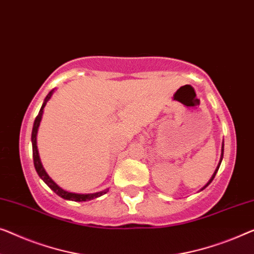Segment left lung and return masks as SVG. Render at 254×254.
<instances>
[{
    "label": "left lung",
    "mask_w": 254,
    "mask_h": 254,
    "mask_svg": "<svg viewBox=\"0 0 254 254\" xmlns=\"http://www.w3.org/2000/svg\"><path fill=\"white\" fill-rule=\"evenodd\" d=\"M222 157H223V143H222V153H221V160H222ZM221 160H220V164H221ZM220 164H219V166H218V168H216V170H215V172H214V174H213V176H212V179L211 180H209V181H208V183H207V185L206 186H205L204 187V188H206V187L209 185V183H211L212 181H213V179H214L215 178V174H216V172H218V170H219V167H220ZM203 188V189H204Z\"/></svg>",
    "instance_id": "left-lung-1"
}]
</instances>
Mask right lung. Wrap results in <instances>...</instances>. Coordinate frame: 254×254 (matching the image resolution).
Listing matches in <instances>:
<instances>
[{"instance_id":"obj_1","label":"right lung","mask_w":254,"mask_h":254,"mask_svg":"<svg viewBox=\"0 0 254 254\" xmlns=\"http://www.w3.org/2000/svg\"><path fill=\"white\" fill-rule=\"evenodd\" d=\"M54 90H51L49 94L47 95L45 102H43V104L41 106V110H40L39 115L36 116L35 121H34V125H33V130H32V146H33V161H34V166H35V170L38 172V174L40 178H41L43 181L46 182V185L49 187V188L55 191L58 196L64 198V199H68V200H74V201H87V200H90V199H94V198H97V197H101L102 194H104L108 192V190H104V191H101V192H96V193H88V194H81V193H73V192H68V191H65L61 188V187H58L56 183H55L53 180L49 178V175L47 174L45 168H43L42 164H41V160H40V157H39V151H38V146H36V134H38V128L40 126V121H41L42 118V113H43V108L46 106V103L48 102V100L51 97V95H53Z\"/></svg>"}]
</instances>
